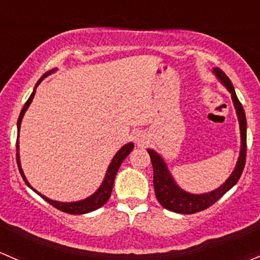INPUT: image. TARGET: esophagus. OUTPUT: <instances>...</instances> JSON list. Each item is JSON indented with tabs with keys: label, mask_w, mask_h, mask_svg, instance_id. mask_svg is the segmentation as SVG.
Instances as JSON below:
<instances>
[{
	"label": "esophagus",
	"mask_w": 260,
	"mask_h": 260,
	"mask_svg": "<svg viewBox=\"0 0 260 260\" xmlns=\"http://www.w3.org/2000/svg\"><path fill=\"white\" fill-rule=\"evenodd\" d=\"M134 140L136 141V144H138L139 146H143V145H145V136L143 135V134H140V133H138V134H135V135H134Z\"/></svg>",
	"instance_id": "1"
}]
</instances>
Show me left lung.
<instances>
[{"instance_id": "left-lung-1", "label": "left lung", "mask_w": 260, "mask_h": 260, "mask_svg": "<svg viewBox=\"0 0 260 260\" xmlns=\"http://www.w3.org/2000/svg\"><path fill=\"white\" fill-rule=\"evenodd\" d=\"M216 76L219 77L221 82L225 85L226 89L232 93L233 103H234L235 109H237L238 117H239L240 124V136H242V150H240V156L238 160L237 168H235L230 178L220 188L214 191L208 192V194L194 195L185 192L181 190L174 183L171 179L169 171H168L165 162L162 161L161 157L154 151V150H148L150 159H151L152 170H154V190L156 199L159 200L160 204L165 209L174 211V213L180 214H194L198 211L208 209L213 204H215L228 190H230L239 180L243 170L245 167V159H247V119H245V112L243 109L242 104L238 100L237 93H235L234 87H233L232 81L229 77L224 74L220 69H214Z\"/></svg>"}]
</instances>
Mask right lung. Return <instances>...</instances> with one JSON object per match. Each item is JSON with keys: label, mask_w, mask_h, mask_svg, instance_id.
Returning <instances> with one entry per match:
<instances>
[{"label": "right lung", "mask_w": 260, "mask_h": 260, "mask_svg": "<svg viewBox=\"0 0 260 260\" xmlns=\"http://www.w3.org/2000/svg\"><path fill=\"white\" fill-rule=\"evenodd\" d=\"M49 74H50V72H47V74H45L44 76H42L41 79L39 80V82H37V84H36V87H37V85H39L40 82L42 81V79H45V77H46ZM36 87H35V89H36ZM35 92H36V91L34 90V92L31 93L30 99H28V100L26 101L25 106H23L22 110H21V114H20V116H18V121H17V129H18V131H20V125H21V121H22L23 115H25L26 110H27V108H28V106H30L32 99H34V96H35ZM133 149H134V145L130 143V144H126V145H125V146H122V148L120 149L119 151H117V154L115 155L114 159H112L110 167H109L108 173H106L105 180H104L103 185H101L100 188H99V190L95 192V194L91 195V197L87 198V199L81 200V202H76V203H58V202H53V200H50L49 198L44 197V195H41V194H40V192H37L35 189L34 190L37 192V194L40 195V197L42 198V199L46 200V202L49 203V204L52 205V207H55L56 209L63 211V213H68V214H86V213H90V211H93V210L99 209V208L103 207V205L105 204L106 202H108L109 198H110L111 191H112V186H114L115 176H116L117 170H119L120 165H121V162L124 161L125 157H126L131 151H133ZM16 151H17V152H16V157H17L18 170H20L21 176H22V179H23V180H25V183L27 184V185L31 188V185L27 183V180H26L25 175H23L22 169H21L20 159H18V141H17V143H16Z\"/></svg>", "instance_id": "obj_1"}]
</instances>
